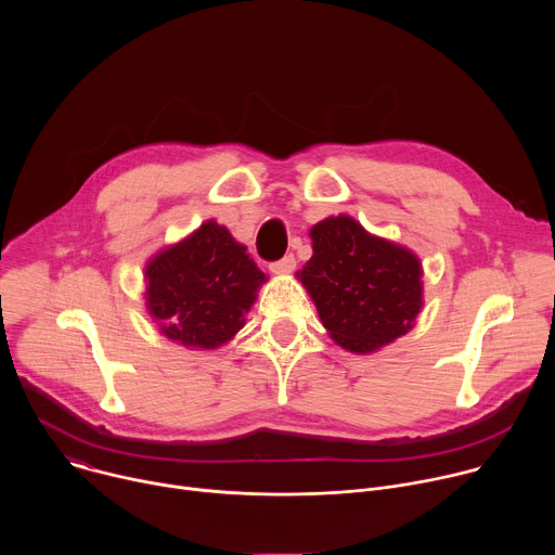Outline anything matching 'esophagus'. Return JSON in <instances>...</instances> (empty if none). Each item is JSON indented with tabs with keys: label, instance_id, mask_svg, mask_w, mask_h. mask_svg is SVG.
<instances>
[{
	"label": "esophagus",
	"instance_id": "esophagus-1",
	"mask_svg": "<svg viewBox=\"0 0 555 555\" xmlns=\"http://www.w3.org/2000/svg\"><path fill=\"white\" fill-rule=\"evenodd\" d=\"M294 268H296L294 255H285L281 261H274V263L270 266V270H272L274 274H289V272H294Z\"/></svg>",
	"mask_w": 555,
	"mask_h": 555
}]
</instances>
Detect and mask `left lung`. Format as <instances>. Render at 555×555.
Wrapping results in <instances>:
<instances>
[{
  "label": "left lung",
  "mask_w": 555,
  "mask_h": 555,
  "mask_svg": "<svg viewBox=\"0 0 555 555\" xmlns=\"http://www.w3.org/2000/svg\"><path fill=\"white\" fill-rule=\"evenodd\" d=\"M309 236L313 255L296 279L343 349L371 353L413 330L424 283L409 248L366 232L349 215L319 221Z\"/></svg>",
  "instance_id": "left-lung-1"
}]
</instances>
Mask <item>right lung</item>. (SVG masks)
Masks as SVG:
<instances>
[{"label": "right lung", "instance_id": "obj_1", "mask_svg": "<svg viewBox=\"0 0 555 555\" xmlns=\"http://www.w3.org/2000/svg\"><path fill=\"white\" fill-rule=\"evenodd\" d=\"M225 225L204 221L144 268L146 311L169 340L217 349L246 325L266 274Z\"/></svg>", "mask_w": 555, "mask_h": 555}]
</instances>
